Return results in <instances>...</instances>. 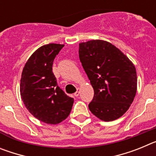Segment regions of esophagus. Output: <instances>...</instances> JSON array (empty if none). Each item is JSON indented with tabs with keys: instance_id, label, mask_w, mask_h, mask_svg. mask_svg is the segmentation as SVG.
Masks as SVG:
<instances>
[{
	"instance_id": "esophagus-1",
	"label": "esophagus",
	"mask_w": 156,
	"mask_h": 156,
	"mask_svg": "<svg viewBox=\"0 0 156 156\" xmlns=\"http://www.w3.org/2000/svg\"><path fill=\"white\" fill-rule=\"evenodd\" d=\"M79 94H80V88H77V90L74 93V96H75V97H78Z\"/></svg>"
}]
</instances>
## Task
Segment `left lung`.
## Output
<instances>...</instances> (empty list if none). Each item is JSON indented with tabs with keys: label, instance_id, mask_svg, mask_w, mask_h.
Returning a JSON list of instances; mask_svg holds the SVG:
<instances>
[{
	"label": "left lung",
	"instance_id": "8db88e82",
	"mask_svg": "<svg viewBox=\"0 0 156 156\" xmlns=\"http://www.w3.org/2000/svg\"><path fill=\"white\" fill-rule=\"evenodd\" d=\"M79 57L94 92L90 111L105 122L119 119L137 92L133 62L115 45L102 40L80 43Z\"/></svg>",
	"mask_w": 156,
	"mask_h": 156
}]
</instances>
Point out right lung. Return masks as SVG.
<instances>
[{
	"instance_id": "add662e5",
	"label": "right lung",
	"mask_w": 156,
	"mask_h": 156,
	"mask_svg": "<svg viewBox=\"0 0 156 156\" xmlns=\"http://www.w3.org/2000/svg\"><path fill=\"white\" fill-rule=\"evenodd\" d=\"M63 47L60 44L41 46L27 60L22 73V100L32 115L48 124L65 120L73 105V98L58 86L52 72L54 59Z\"/></svg>"
}]
</instances>
